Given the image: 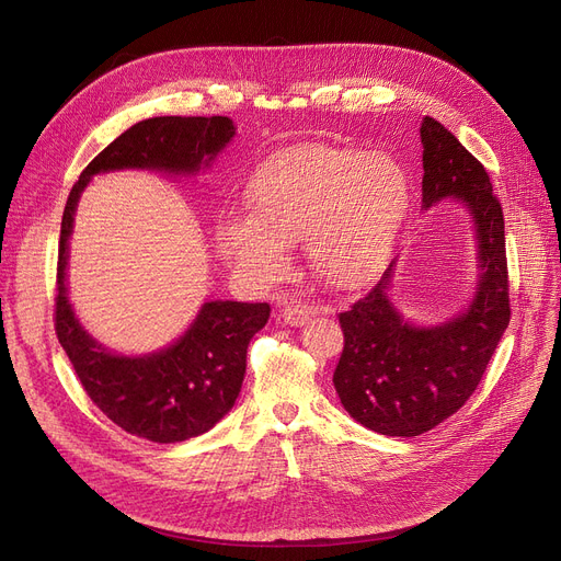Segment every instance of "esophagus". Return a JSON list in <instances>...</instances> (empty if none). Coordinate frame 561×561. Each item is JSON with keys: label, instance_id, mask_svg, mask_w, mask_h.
<instances>
[{"label": "esophagus", "instance_id": "34e87169", "mask_svg": "<svg viewBox=\"0 0 561 561\" xmlns=\"http://www.w3.org/2000/svg\"><path fill=\"white\" fill-rule=\"evenodd\" d=\"M282 320L286 322V325H290V328H300V325H305V322L309 320V316H311V311L307 309V307H302V305H298V302H288L284 309H282Z\"/></svg>", "mask_w": 561, "mask_h": 561}]
</instances>
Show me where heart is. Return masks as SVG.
<instances>
[{
	"mask_svg": "<svg viewBox=\"0 0 561 561\" xmlns=\"http://www.w3.org/2000/svg\"><path fill=\"white\" fill-rule=\"evenodd\" d=\"M248 216L218 222V250L250 282L273 284L305 241L309 268L357 290L387 268L409 211V180L387 154L300 142L265 159L245 191Z\"/></svg>",
	"mask_w": 561,
	"mask_h": 561,
	"instance_id": "obj_1",
	"label": "heart"
}]
</instances>
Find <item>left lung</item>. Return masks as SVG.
I'll return each mask as SVG.
<instances>
[{
    "instance_id": "1",
    "label": "left lung",
    "mask_w": 561,
    "mask_h": 561,
    "mask_svg": "<svg viewBox=\"0 0 561 561\" xmlns=\"http://www.w3.org/2000/svg\"><path fill=\"white\" fill-rule=\"evenodd\" d=\"M423 209L455 197L473 216L480 279L468 309L434 328L402 318L389 298L396 261L381 282L339 313L343 352L334 387L347 414L387 436H419L473 396L510 325L503 206L484 165L434 117L421 123Z\"/></svg>"
}]
</instances>
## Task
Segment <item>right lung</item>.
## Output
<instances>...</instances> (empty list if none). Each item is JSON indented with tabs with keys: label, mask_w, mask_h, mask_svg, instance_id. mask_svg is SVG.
<instances>
[{
	"label": "right lung",
	"mask_w": 561,
	"mask_h": 561,
	"mask_svg": "<svg viewBox=\"0 0 561 561\" xmlns=\"http://www.w3.org/2000/svg\"><path fill=\"white\" fill-rule=\"evenodd\" d=\"M225 115H161L136 123L85 165L61 220L54 328L70 364L106 419L154 444H176L209 432L241 393L252 336L268 322V302H204L193 325L170 347L142 357L113 355L88 334L70 307L68 241L81 191L93 174L140 168L195 174L233 138Z\"/></svg>",
	"instance_id": "1"
}]
</instances>
